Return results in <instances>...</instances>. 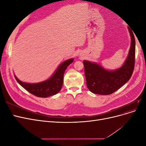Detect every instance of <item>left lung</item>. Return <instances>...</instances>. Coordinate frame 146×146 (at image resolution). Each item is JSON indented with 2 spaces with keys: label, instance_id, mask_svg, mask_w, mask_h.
<instances>
[{
  "label": "left lung",
  "instance_id": "left-lung-1",
  "mask_svg": "<svg viewBox=\"0 0 146 146\" xmlns=\"http://www.w3.org/2000/svg\"><path fill=\"white\" fill-rule=\"evenodd\" d=\"M131 36L129 54L122 68L108 71L96 63L83 61L86 85L94 94L109 95L116 91L130 80L133 72L135 63V39L134 33L129 27Z\"/></svg>",
  "mask_w": 146,
  "mask_h": 146
}]
</instances>
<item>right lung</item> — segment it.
Wrapping results in <instances>:
<instances>
[{
  "instance_id": "right-lung-1",
  "label": "right lung",
  "mask_w": 146,
  "mask_h": 146,
  "mask_svg": "<svg viewBox=\"0 0 146 146\" xmlns=\"http://www.w3.org/2000/svg\"><path fill=\"white\" fill-rule=\"evenodd\" d=\"M73 59L65 61L59 66L56 72L48 80L39 83L29 84L22 82L15 78L20 85L30 93L39 98H47L58 93L61 90L63 83V76L68 66L73 62Z\"/></svg>"
}]
</instances>
